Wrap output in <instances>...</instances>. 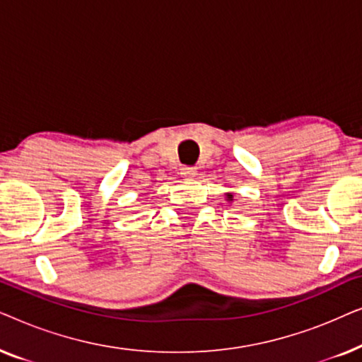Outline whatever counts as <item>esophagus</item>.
Returning a JSON list of instances; mask_svg holds the SVG:
<instances>
[{"label":"esophagus","instance_id":"1","mask_svg":"<svg viewBox=\"0 0 362 362\" xmlns=\"http://www.w3.org/2000/svg\"><path fill=\"white\" fill-rule=\"evenodd\" d=\"M181 175H182V177H186V180H194L197 171H196V168L186 166V168H182V170H181Z\"/></svg>","mask_w":362,"mask_h":362}]
</instances>
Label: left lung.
Wrapping results in <instances>:
<instances>
[{
  "instance_id": "left-lung-1",
  "label": "left lung",
  "mask_w": 362,
  "mask_h": 362,
  "mask_svg": "<svg viewBox=\"0 0 362 362\" xmlns=\"http://www.w3.org/2000/svg\"><path fill=\"white\" fill-rule=\"evenodd\" d=\"M226 201L232 204V202H234V192H226Z\"/></svg>"
}]
</instances>
